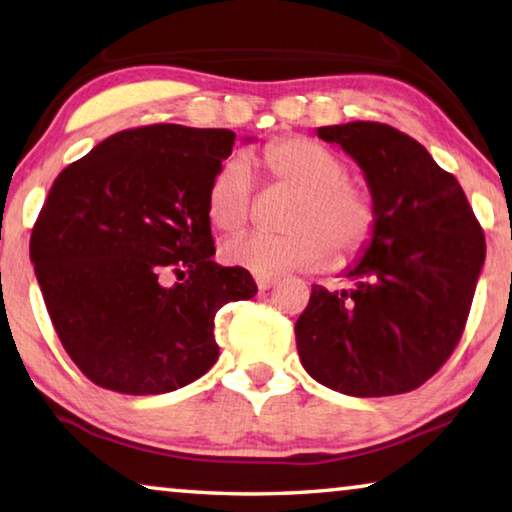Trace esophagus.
<instances>
[{"label": "esophagus", "mask_w": 512, "mask_h": 512, "mask_svg": "<svg viewBox=\"0 0 512 512\" xmlns=\"http://www.w3.org/2000/svg\"><path fill=\"white\" fill-rule=\"evenodd\" d=\"M278 285V278H264V275H257V287L259 291H269Z\"/></svg>", "instance_id": "obj_1"}]
</instances>
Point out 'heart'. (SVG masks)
<instances>
[{"label":"heart","instance_id":"b5f03b06","mask_svg":"<svg viewBox=\"0 0 512 512\" xmlns=\"http://www.w3.org/2000/svg\"><path fill=\"white\" fill-rule=\"evenodd\" d=\"M255 164L275 184L294 189L282 234H239L223 243L230 266L278 278L291 271H314L358 253L376 227L369 193L348 182L344 159L326 145L303 136L275 141L257 154ZM253 205V173L246 159L234 157L216 170L207 191V216L214 227L234 232L246 225Z\"/></svg>","mask_w":512,"mask_h":512}]
</instances>
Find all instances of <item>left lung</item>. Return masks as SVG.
I'll return each mask as SVG.
<instances>
[{"mask_svg":"<svg viewBox=\"0 0 512 512\" xmlns=\"http://www.w3.org/2000/svg\"><path fill=\"white\" fill-rule=\"evenodd\" d=\"M369 186L376 227L344 275L312 285L296 321L305 371L348 396L417 389L460 342L485 262V237L456 177L424 145L383 123L319 127Z\"/></svg>","mask_w":512,"mask_h":512,"instance_id":"8db88e82","label":"left lung"}]
</instances>
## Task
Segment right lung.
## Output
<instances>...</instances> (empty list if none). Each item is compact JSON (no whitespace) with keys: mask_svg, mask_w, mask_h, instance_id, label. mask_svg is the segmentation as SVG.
Wrapping results in <instances>:
<instances>
[{"mask_svg":"<svg viewBox=\"0 0 512 512\" xmlns=\"http://www.w3.org/2000/svg\"><path fill=\"white\" fill-rule=\"evenodd\" d=\"M234 139L230 129H127L54 180L31 264L56 335L95 385L141 396L193 383L218 360L216 312L257 294L248 271L212 259L207 191Z\"/></svg>","mask_w":512,"mask_h":512,"instance_id":"right-lung-1","label":"right lung"}]
</instances>
